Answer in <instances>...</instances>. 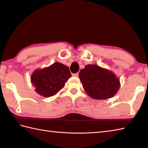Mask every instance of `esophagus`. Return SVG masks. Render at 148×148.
Returning <instances> with one entry per match:
<instances>
[{"label":"esophagus","instance_id":"obj_1","mask_svg":"<svg viewBox=\"0 0 148 148\" xmlns=\"http://www.w3.org/2000/svg\"><path fill=\"white\" fill-rule=\"evenodd\" d=\"M72 76L74 77H78L79 76V73H76V74H72Z\"/></svg>","mask_w":148,"mask_h":148}]
</instances>
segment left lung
I'll return each instance as SVG.
<instances>
[{"label": "left lung", "instance_id": "8db88e82", "mask_svg": "<svg viewBox=\"0 0 148 148\" xmlns=\"http://www.w3.org/2000/svg\"><path fill=\"white\" fill-rule=\"evenodd\" d=\"M79 77L88 95L96 100L114 97L120 87L119 78L113 72L97 65H86Z\"/></svg>", "mask_w": 148, "mask_h": 148}]
</instances>
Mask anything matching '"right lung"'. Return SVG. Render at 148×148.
<instances>
[{
	"label": "right lung",
	"instance_id": "add662e5",
	"mask_svg": "<svg viewBox=\"0 0 148 148\" xmlns=\"http://www.w3.org/2000/svg\"><path fill=\"white\" fill-rule=\"evenodd\" d=\"M71 77L67 66L56 62L48 67L34 71L31 76V83L39 95L50 97L60 92Z\"/></svg>",
	"mask_w": 148,
	"mask_h": 148
}]
</instances>
